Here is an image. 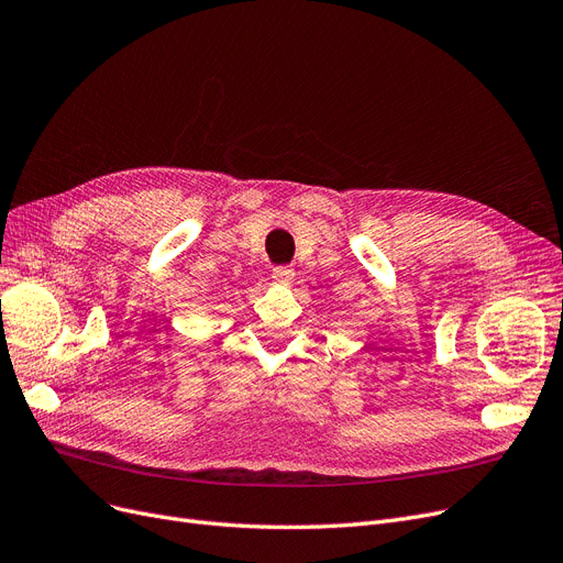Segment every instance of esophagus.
Returning a JSON list of instances; mask_svg holds the SVG:
<instances>
[{"label": "esophagus", "mask_w": 563, "mask_h": 563, "mask_svg": "<svg viewBox=\"0 0 563 563\" xmlns=\"http://www.w3.org/2000/svg\"><path fill=\"white\" fill-rule=\"evenodd\" d=\"M272 278L278 285H289L291 280H295V268H291V266H276Z\"/></svg>", "instance_id": "esophagus-1"}]
</instances>
